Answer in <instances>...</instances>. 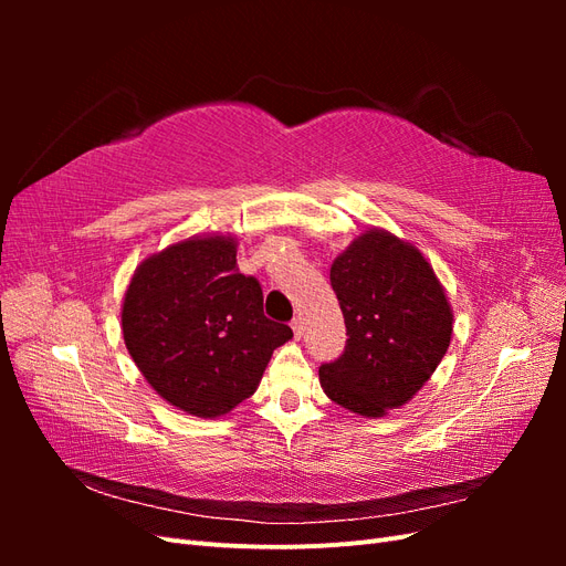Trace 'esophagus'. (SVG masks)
Segmentation results:
<instances>
[{
  "label": "esophagus",
  "instance_id": "34e87169",
  "mask_svg": "<svg viewBox=\"0 0 566 566\" xmlns=\"http://www.w3.org/2000/svg\"><path fill=\"white\" fill-rule=\"evenodd\" d=\"M290 325H293V333H295V339H300L304 335V321L300 316H295L293 321H290Z\"/></svg>",
  "mask_w": 566,
  "mask_h": 566
}]
</instances>
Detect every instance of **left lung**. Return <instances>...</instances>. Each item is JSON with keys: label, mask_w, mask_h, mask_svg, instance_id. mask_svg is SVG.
Instances as JSON below:
<instances>
[{"label": "left lung", "mask_w": 566, "mask_h": 566, "mask_svg": "<svg viewBox=\"0 0 566 566\" xmlns=\"http://www.w3.org/2000/svg\"><path fill=\"white\" fill-rule=\"evenodd\" d=\"M347 345L321 364L328 397L380 418L430 380L451 345L453 314L420 250L385 231H366L331 266Z\"/></svg>", "instance_id": "8db88e82"}]
</instances>
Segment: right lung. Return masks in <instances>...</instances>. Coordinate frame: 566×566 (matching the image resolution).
Here are the masks:
<instances>
[{"label":"right lung","instance_id":"add662e5","mask_svg":"<svg viewBox=\"0 0 566 566\" xmlns=\"http://www.w3.org/2000/svg\"><path fill=\"white\" fill-rule=\"evenodd\" d=\"M125 345L165 401L198 418L229 413L293 337L264 316L262 285L235 266L233 238H191L136 269L123 304Z\"/></svg>","mask_w":566,"mask_h":566}]
</instances>
